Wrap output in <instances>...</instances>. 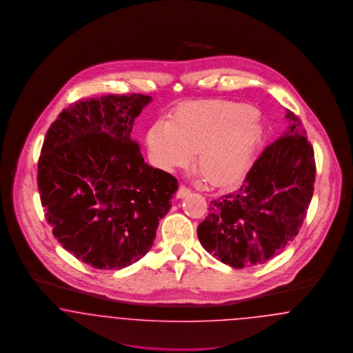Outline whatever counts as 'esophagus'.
<instances>
[{"label": "esophagus", "mask_w": 353, "mask_h": 353, "mask_svg": "<svg viewBox=\"0 0 353 353\" xmlns=\"http://www.w3.org/2000/svg\"><path fill=\"white\" fill-rule=\"evenodd\" d=\"M189 193H190V189H189V188H186V186H183V185H181V186L179 188L177 193H176V197H177V199H184V197H186V196H188Z\"/></svg>", "instance_id": "obj_1"}]
</instances>
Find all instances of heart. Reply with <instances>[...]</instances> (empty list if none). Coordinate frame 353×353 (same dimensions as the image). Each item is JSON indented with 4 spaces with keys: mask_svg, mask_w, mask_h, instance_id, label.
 I'll return each instance as SVG.
<instances>
[{
    "mask_svg": "<svg viewBox=\"0 0 353 353\" xmlns=\"http://www.w3.org/2000/svg\"><path fill=\"white\" fill-rule=\"evenodd\" d=\"M263 127L250 105L230 101H190L169 123L147 134L153 164L165 172L186 168L196 152L197 167L213 185L238 179L252 160Z\"/></svg>",
    "mask_w": 353,
    "mask_h": 353,
    "instance_id": "1",
    "label": "heart"
}]
</instances>
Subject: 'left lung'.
Here are the masks:
<instances>
[{
	"mask_svg": "<svg viewBox=\"0 0 353 353\" xmlns=\"http://www.w3.org/2000/svg\"><path fill=\"white\" fill-rule=\"evenodd\" d=\"M287 130L261 153L236 189L213 199L197 228L202 248L234 269L262 265L299 233L314 194V148L287 110Z\"/></svg>",
	"mask_w": 353,
	"mask_h": 353,
	"instance_id": "1",
	"label": "left lung"
}]
</instances>
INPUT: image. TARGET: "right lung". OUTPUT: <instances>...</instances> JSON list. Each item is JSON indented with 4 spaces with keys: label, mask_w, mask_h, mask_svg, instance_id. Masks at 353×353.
Returning a JSON list of instances; mask_svg holds the SVG:
<instances>
[{
    "label": "right lung",
    "mask_w": 353,
    "mask_h": 353,
    "mask_svg": "<svg viewBox=\"0 0 353 353\" xmlns=\"http://www.w3.org/2000/svg\"><path fill=\"white\" fill-rule=\"evenodd\" d=\"M151 101L141 94L78 101L45 137L38 161L45 217L63 249L95 269H124L150 252L179 188L144 163L131 139Z\"/></svg>",
    "instance_id": "obj_1"
}]
</instances>
